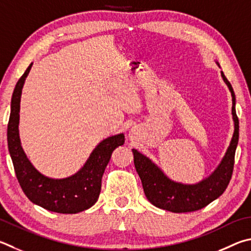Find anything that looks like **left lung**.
<instances>
[{
	"label": "left lung",
	"mask_w": 251,
	"mask_h": 251,
	"mask_svg": "<svg viewBox=\"0 0 251 251\" xmlns=\"http://www.w3.org/2000/svg\"><path fill=\"white\" fill-rule=\"evenodd\" d=\"M222 76L233 97V118L235 131L230 145L220 166L211 176L198 184L186 185L171 181L159 168L136 149H133L134 165L143 183L148 201L159 208L173 213L199 211L224 193L231 179L235 163V152L239 138V121L236 114V98L231 84L222 71Z\"/></svg>",
	"instance_id": "left-lung-1"
}]
</instances>
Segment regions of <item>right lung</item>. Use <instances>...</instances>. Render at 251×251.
<instances>
[{
  "mask_svg": "<svg viewBox=\"0 0 251 251\" xmlns=\"http://www.w3.org/2000/svg\"><path fill=\"white\" fill-rule=\"evenodd\" d=\"M31 66L33 63H30L15 85L7 125L8 150L18 183L31 202L48 211L62 214L82 212L97 203L101 192L103 173L110 162L112 152L124 145L125 136L120 134L104 139L93 150L82 169L74 176L60 180L43 176L27 159L18 135L22 89Z\"/></svg>",
  "mask_w": 251,
  "mask_h": 251,
  "instance_id": "add662e5",
  "label": "right lung"
}]
</instances>
